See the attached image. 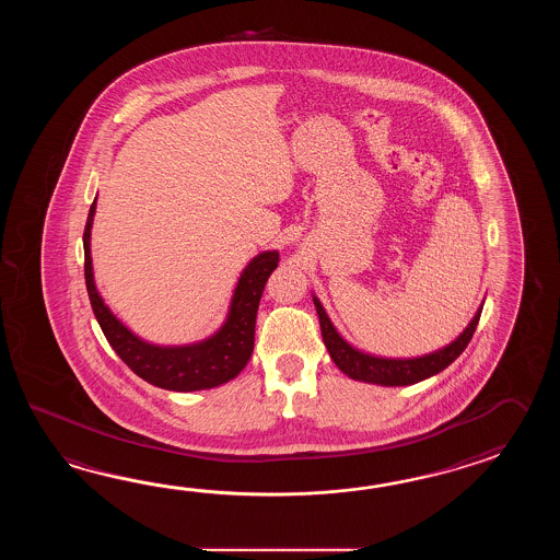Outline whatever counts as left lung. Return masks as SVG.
<instances>
[{
  "label": "left lung",
  "instance_id": "1",
  "mask_svg": "<svg viewBox=\"0 0 560 560\" xmlns=\"http://www.w3.org/2000/svg\"><path fill=\"white\" fill-rule=\"evenodd\" d=\"M312 300H314V306H316L318 318H320L324 345L328 348L334 364L352 381L381 384V386L417 384V382L427 381L430 376L439 374L446 366H451L470 342L476 326H478V320H480V312H482V306L476 310L475 318L466 326L463 334L441 350H434L430 354L417 358H382L362 352L350 342H346L340 332L334 328L332 320L328 318L320 300L314 294H312Z\"/></svg>",
  "mask_w": 560,
  "mask_h": 560
}]
</instances>
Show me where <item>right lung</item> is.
Segmentation results:
<instances>
[{
    "label": "right lung",
    "instance_id": "add662e5",
    "mask_svg": "<svg viewBox=\"0 0 560 560\" xmlns=\"http://www.w3.org/2000/svg\"><path fill=\"white\" fill-rule=\"evenodd\" d=\"M95 200L90 206L84 230L85 288L92 302L95 320L100 324L109 346L116 350V354L143 381L174 393L215 388L236 378L248 364L254 350L258 304L262 298L264 285L280 260L278 250L260 252L242 270L230 302L226 320L212 336L191 345H152L131 332L124 322H119L114 312L107 308L104 298L100 296L95 288L90 250Z\"/></svg>",
    "mask_w": 560,
    "mask_h": 560
}]
</instances>
